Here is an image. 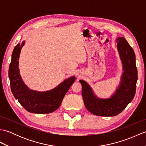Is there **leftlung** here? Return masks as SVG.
<instances>
[{
  "instance_id": "8db88e82",
  "label": "left lung",
  "mask_w": 146,
  "mask_h": 146,
  "mask_svg": "<svg viewBox=\"0 0 146 146\" xmlns=\"http://www.w3.org/2000/svg\"><path fill=\"white\" fill-rule=\"evenodd\" d=\"M117 48L122 64L123 73L116 90L108 98H100L94 94L91 86L84 80L82 95L85 106L90 112L98 116H115L125 109L134 97L137 81V69L134 51L123 37L116 39Z\"/></svg>"
}]
</instances>
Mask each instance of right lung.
Masks as SVG:
<instances>
[{
  "label": "right lung",
  "instance_id": "right-lung-1",
  "mask_svg": "<svg viewBox=\"0 0 146 146\" xmlns=\"http://www.w3.org/2000/svg\"><path fill=\"white\" fill-rule=\"evenodd\" d=\"M25 41L17 44L12 52L9 69L12 93L22 106L29 112L39 114L51 113L60 107L64 95L76 78L75 76H71L49 91L38 92L29 89L22 79L19 69V59Z\"/></svg>",
  "mask_w": 146,
  "mask_h": 146
}]
</instances>
